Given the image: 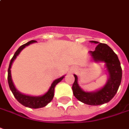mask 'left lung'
I'll return each instance as SVG.
<instances>
[{
    "mask_svg": "<svg viewBox=\"0 0 129 129\" xmlns=\"http://www.w3.org/2000/svg\"><path fill=\"white\" fill-rule=\"evenodd\" d=\"M98 44L95 50L90 51L93 60L96 62L102 61L105 63L109 77L107 82L101 89L93 92L84 91L77 82V76L74 75V82L72 89L75 97L81 102L90 105H99L108 103L117 92L122 77L120 61L117 55L108 45L97 41H90Z\"/></svg>",
    "mask_w": 129,
    "mask_h": 129,
    "instance_id": "8db88e82",
    "label": "left lung"
}]
</instances>
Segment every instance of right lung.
I'll use <instances>...</instances> for the list:
<instances>
[{
  "label": "right lung",
  "instance_id": "right-lung-1",
  "mask_svg": "<svg viewBox=\"0 0 129 129\" xmlns=\"http://www.w3.org/2000/svg\"><path fill=\"white\" fill-rule=\"evenodd\" d=\"M36 40H30L29 42H28L26 44H24L23 45H21V47H19V49L16 51V52L14 53L13 57L12 58L11 61L10 62V65H9V68H8V84H9V86L10 89L12 91V92L13 93V95L15 97V99L17 100L20 103L21 105H23L25 107H28L30 108H43L46 105H47L49 103L52 101V100L53 99L54 97V88H55L56 85L60 82L63 79L64 76H62L61 77L58 78L55 80L53 82H52V85L50 86V88L48 90L47 92H46L44 95L40 96H28V95H25L20 93L18 91L15 86L14 85V83L12 82L11 76V67L12 63L14 61V59L17 58L21 51L22 49L25 48L26 46L29 45L30 44H32L33 43H36Z\"/></svg>",
  "mask_w": 129,
  "mask_h": 129
}]
</instances>
